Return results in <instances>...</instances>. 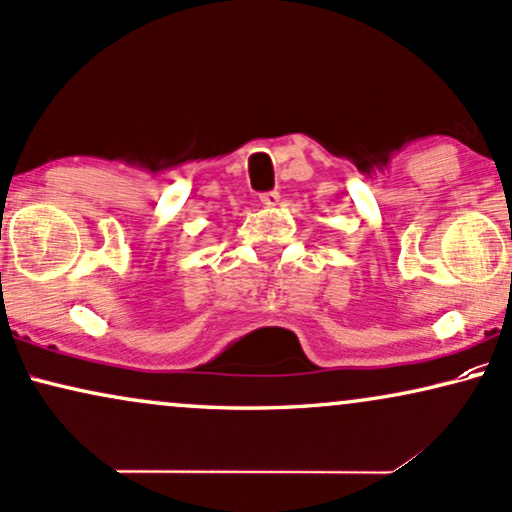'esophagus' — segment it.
<instances>
[{
	"label": "esophagus",
	"instance_id": "obj_1",
	"mask_svg": "<svg viewBox=\"0 0 512 512\" xmlns=\"http://www.w3.org/2000/svg\"><path fill=\"white\" fill-rule=\"evenodd\" d=\"M278 200H281V193L278 191L260 193V203L264 205V208H274V205H278Z\"/></svg>",
	"mask_w": 512,
	"mask_h": 512
}]
</instances>
